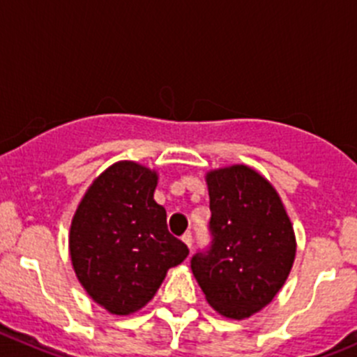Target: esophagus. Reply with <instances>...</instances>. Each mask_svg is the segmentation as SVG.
<instances>
[{
    "instance_id": "esophagus-1",
    "label": "esophagus",
    "mask_w": 357,
    "mask_h": 357,
    "mask_svg": "<svg viewBox=\"0 0 357 357\" xmlns=\"http://www.w3.org/2000/svg\"><path fill=\"white\" fill-rule=\"evenodd\" d=\"M181 241L185 243V245L188 246V248H192V234H190V232H185V234L181 236Z\"/></svg>"
}]
</instances>
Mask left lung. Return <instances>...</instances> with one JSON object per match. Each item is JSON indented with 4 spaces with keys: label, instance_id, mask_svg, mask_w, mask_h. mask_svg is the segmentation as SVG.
Masks as SVG:
<instances>
[{
    "label": "left lung",
    "instance_id": "obj_1",
    "mask_svg": "<svg viewBox=\"0 0 357 357\" xmlns=\"http://www.w3.org/2000/svg\"><path fill=\"white\" fill-rule=\"evenodd\" d=\"M213 245L192 257V273L220 315L248 319L284 287L296 257V236L275 186L236 163L206 174Z\"/></svg>",
    "mask_w": 357,
    "mask_h": 357
}]
</instances>
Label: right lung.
I'll list each match as a JSON object with an SVG mask.
<instances>
[{
  "mask_svg": "<svg viewBox=\"0 0 357 357\" xmlns=\"http://www.w3.org/2000/svg\"><path fill=\"white\" fill-rule=\"evenodd\" d=\"M158 174L137 162L112 163L86 190L72 218L68 250L89 298L114 315L148 305L167 271L188 255L156 204Z\"/></svg>",
  "mask_w": 357,
  "mask_h": 357,
  "instance_id": "right-lung-1",
  "label": "right lung"
}]
</instances>
